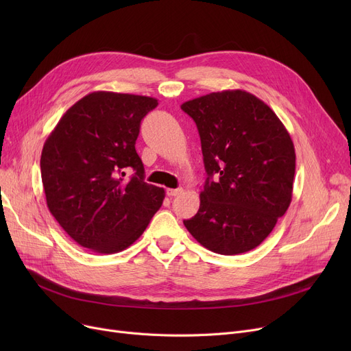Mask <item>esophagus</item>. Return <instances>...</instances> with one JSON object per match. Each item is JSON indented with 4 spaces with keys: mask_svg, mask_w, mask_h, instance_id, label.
Returning <instances> with one entry per match:
<instances>
[{
    "mask_svg": "<svg viewBox=\"0 0 351 351\" xmlns=\"http://www.w3.org/2000/svg\"><path fill=\"white\" fill-rule=\"evenodd\" d=\"M182 192H183V189H182V188H178V189H168V191H166V195L171 196V197H173V196L180 195Z\"/></svg>",
    "mask_w": 351,
    "mask_h": 351,
    "instance_id": "esophagus-1",
    "label": "esophagus"
}]
</instances>
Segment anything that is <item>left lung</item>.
<instances>
[{
    "label": "left lung",
    "instance_id": "left-lung-1",
    "mask_svg": "<svg viewBox=\"0 0 351 351\" xmlns=\"http://www.w3.org/2000/svg\"><path fill=\"white\" fill-rule=\"evenodd\" d=\"M195 121L208 173L189 233L219 254L259 246L290 206L296 154L271 108L250 92L228 89L183 102Z\"/></svg>",
    "mask_w": 351,
    "mask_h": 351
}]
</instances>
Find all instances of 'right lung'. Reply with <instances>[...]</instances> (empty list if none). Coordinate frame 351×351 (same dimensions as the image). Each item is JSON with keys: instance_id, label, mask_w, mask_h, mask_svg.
I'll list each match as a JSON object with an SVG mask.
<instances>
[{"instance_id": "1", "label": "right lung", "mask_w": 351, "mask_h": 351, "mask_svg": "<svg viewBox=\"0 0 351 351\" xmlns=\"http://www.w3.org/2000/svg\"><path fill=\"white\" fill-rule=\"evenodd\" d=\"M151 97L97 90L62 115L41 154L47 206L78 245L118 253L149 225L163 188L143 180L135 142L142 118L156 108ZM136 175L128 180L125 171Z\"/></svg>"}]
</instances>
